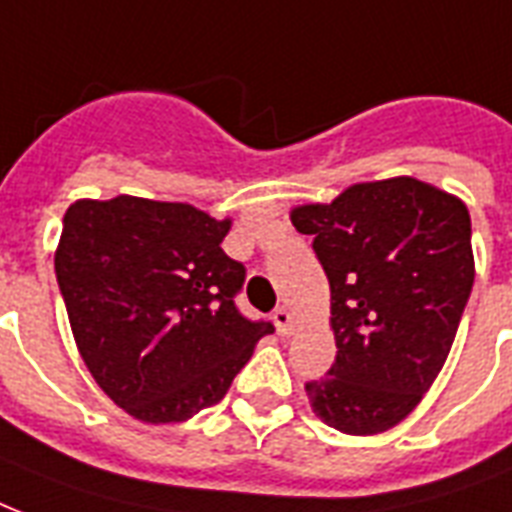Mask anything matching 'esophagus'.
Returning <instances> with one entry per match:
<instances>
[{"instance_id":"34e87169","label":"esophagus","mask_w":512,"mask_h":512,"mask_svg":"<svg viewBox=\"0 0 512 512\" xmlns=\"http://www.w3.org/2000/svg\"><path fill=\"white\" fill-rule=\"evenodd\" d=\"M272 320H275L277 334L291 336V334H293V328H296V320H293V312H291V310H285V307H280V310H275V315H272Z\"/></svg>"}]
</instances>
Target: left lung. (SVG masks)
Instances as JSON below:
<instances>
[{
    "mask_svg": "<svg viewBox=\"0 0 512 512\" xmlns=\"http://www.w3.org/2000/svg\"><path fill=\"white\" fill-rule=\"evenodd\" d=\"M331 285L336 360L307 382L312 411L347 435L390 430L441 374L475 280L457 194L395 176L291 208Z\"/></svg>",
    "mask_w": 512,
    "mask_h": 512,
    "instance_id": "1",
    "label": "left lung"
}]
</instances>
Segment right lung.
I'll list each match as a JSON object with an SVG mask.
<instances>
[{
	"instance_id": "add662e5",
	"label": "right lung",
	"mask_w": 512,
	"mask_h": 512,
	"mask_svg": "<svg viewBox=\"0 0 512 512\" xmlns=\"http://www.w3.org/2000/svg\"><path fill=\"white\" fill-rule=\"evenodd\" d=\"M232 219L189 202L77 200L55 248L71 334L98 387L146 425L219 403L272 323L235 307L245 267L221 243Z\"/></svg>"
}]
</instances>
